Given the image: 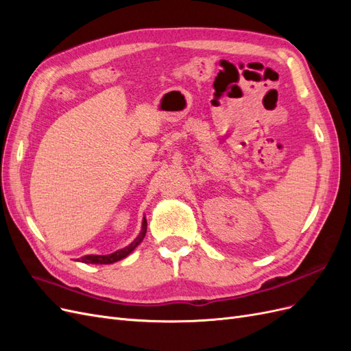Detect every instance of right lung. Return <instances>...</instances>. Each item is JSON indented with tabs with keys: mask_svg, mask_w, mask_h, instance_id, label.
Returning <instances> with one entry per match:
<instances>
[{
	"mask_svg": "<svg viewBox=\"0 0 351 351\" xmlns=\"http://www.w3.org/2000/svg\"><path fill=\"white\" fill-rule=\"evenodd\" d=\"M146 228H147V222H146V218L143 217L142 230L139 232V236H137L129 244V246L124 247V249H120V250H115L114 253H110V254H86V256L82 258V262H84V263H93V265H108V263L119 262V261L127 258L137 246H139V244L142 243V240L145 239Z\"/></svg>",
	"mask_w": 351,
	"mask_h": 351,
	"instance_id": "1",
	"label": "right lung"
}]
</instances>
